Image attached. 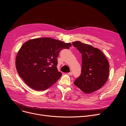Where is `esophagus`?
Instances as JSON below:
<instances>
[{
	"label": "esophagus",
	"mask_w": 126,
	"mask_h": 126,
	"mask_svg": "<svg viewBox=\"0 0 126 126\" xmlns=\"http://www.w3.org/2000/svg\"><path fill=\"white\" fill-rule=\"evenodd\" d=\"M68 75H69V76H71L72 75V72H71V71H70V72H68V73L67 74Z\"/></svg>",
	"instance_id": "1"
}]
</instances>
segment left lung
<instances>
[{
	"mask_svg": "<svg viewBox=\"0 0 126 126\" xmlns=\"http://www.w3.org/2000/svg\"><path fill=\"white\" fill-rule=\"evenodd\" d=\"M72 44L82 57L81 73L74 84L86 94L100 89L107 81L109 74V64L104 53L80 41H74Z\"/></svg>",
	"mask_w": 126,
	"mask_h": 126,
	"instance_id": "1",
	"label": "left lung"
}]
</instances>
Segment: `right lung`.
<instances>
[{
	"label": "right lung",
	"mask_w": 126,
	"mask_h": 126,
	"mask_svg": "<svg viewBox=\"0 0 126 126\" xmlns=\"http://www.w3.org/2000/svg\"><path fill=\"white\" fill-rule=\"evenodd\" d=\"M71 43L51 38L30 39L22 45L16 58L18 73L27 85L36 91L46 90L60 78L57 57Z\"/></svg>",
	"instance_id": "add662e5"
}]
</instances>
